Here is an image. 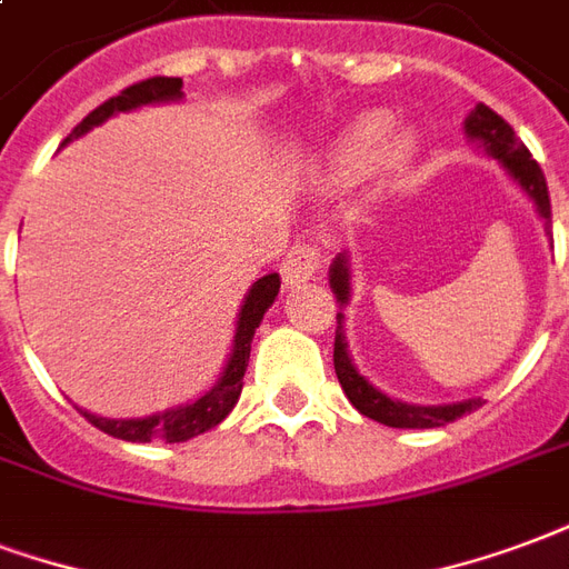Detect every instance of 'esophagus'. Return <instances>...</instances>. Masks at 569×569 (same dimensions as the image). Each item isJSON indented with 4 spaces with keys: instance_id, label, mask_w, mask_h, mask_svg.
<instances>
[{
    "instance_id": "1",
    "label": "esophagus",
    "mask_w": 569,
    "mask_h": 569,
    "mask_svg": "<svg viewBox=\"0 0 569 569\" xmlns=\"http://www.w3.org/2000/svg\"><path fill=\"white\" fill-rule=\"evenodd\" d=\"M321 267V251L315 244H293L281 263V281L288 288H297L302 281H309Z\"/></svg>"
}]
</instances>
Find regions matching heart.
I'll use <instances>...</instances> for the list:
<instances>
[{
    "mask_svg": "<svg viewBox=\"0 0 569 569\" xmlns=\"http://www.w3.org/2000/svg\"><path fill=\"white\" fill-rule=\"evenodd\" d=\"M385 114H363L336 136L321 157V178L330 188H351L379 169L385 181L403 176L416 157V139L409 132H393Z\"/></svg>",
    "mask_w": 569,
    "mask_h": 569,
    "instance_id": "obj_1",
    "label": "heart"
}]
</instances>
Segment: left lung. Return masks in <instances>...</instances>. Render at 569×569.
<instances>
[{"label": "left lung", "instance_id": "left-lung-1", "mask_svg": "<svg viewBox=\"0 0 569 569\" xmlns=\"http://www.w3.org/2000/svg\"><path fill=\"white\" fill-rule=\"evenodd\" d=\"M463 132L467 139L482 148L488 157H495L497 163L503 166L509 178L516 181L518 188L525 190L533 206H537V214L546 221V233L551 227V202H549V188H546V176H542L540 163L530 157V151L525 144L518 142L516 130L506 123L497 111H491L488 106H476L470 111V118L463 120ZM330 288H333L336 300L346 306L348 297H351V263H348V254L336 257L333 267H330ZM342 318L346 315H336L339 321V330H336L333 342V367L336 379L342 385V391L351 400V406L358 409L360 416L372 418L379 425L388 427H442L455 421V418L467 416L472 409H479L482 400H460V403H442V406H418V403H403V400H393L388 393H381L379 388H372L370 379H363L358 372V367L351 363V355H348L346 330H342Z\"/></svg>", "mask_w": 569, "mask_h": 569}]
</instances>
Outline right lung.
Wrapping results in <instances>:
<instances>
[{
    "label": "right lung",
    "instance_id": "add662e5",
    "mask_svg": "<svg viewBox=\"0 0 569 569\" xmlns=\"http://www.w3.org/2000/svg\"><path fill=\"white\" fill-rule=\"evenodd\" d=\"M181 78H148V81H139V84L120 90L118 97H111L109 102H102L99 109H93L87 114L78 127H74L66 142H72L78 136H84L87 130H93L99 123H106L111 114L118 111H132L139 106H151V102H176L181 99ZM63 142V144H66ZM281 288L279 272H269L263 279H257L244 297L242 309H239V321H236V336H233V351L227 358V367H223L218 385L206 391L202 397H197L193 403L176 406V409H166V412H157V416L144 418H102L90 416L81 409V416L90 421L93 427H99L102 433L109 437L127 439V442H151V439H166V442H188V439L206 433L211 427H218L223 418L233 412V406L239 403V393H242V376L244 367H248V358H251V339H254V330L263 321L267 309L276 302Z\"/></svg>",
    "mask_w": 569,
    "mask_h": 569
}]
</instances>
